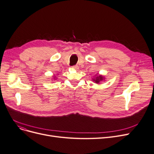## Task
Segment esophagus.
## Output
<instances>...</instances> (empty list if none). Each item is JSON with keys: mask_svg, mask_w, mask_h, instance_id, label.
Returning a JSON list of instances; mask_svg holds the SVG:
<instances>
[{"mask_svg": "<svg viewBox=\"0 0 154 154\" xmlns=\"http://www.w3.org/2000/svg\"><path fill=\"white\" fill-rule=\"evenodd\" d=\"M72 68L73 69H75V70H77V69H79V66L78 65H73V66H72Z\"/></svg>", "mask_w": 154, "mask_h": 154, "instance_id": "obj_1", "label": "esophagus"}]
</instances>
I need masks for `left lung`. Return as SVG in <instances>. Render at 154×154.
<instances>
[{"instance_id": "1", "label": "left lung", "mask_w": 154, "mask_h": 154, "mask_svg": "<svg viewBox=\"0 0 154 154\" xmlns=\"http://www.w3.org/2000/svg\"><path fill=\"white\" fill-rule=\"evenodd\" d=\"M104 79V77L103 76L100 75H97L95 79H92V81L94 82H95V83H96V84H99L100 82L103 81Z\"/></svg>"}]
</instances>
